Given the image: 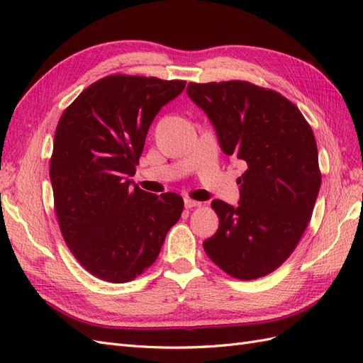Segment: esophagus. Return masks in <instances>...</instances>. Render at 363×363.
Masks as SVG:
<instances>
[{"label":"esophagus","instance_id":"1","mask_svg":"<svg viewBox=\"0 0 363 363\" xmlns=\"http://www.w3.org/2000/svg\"><path fill=\"white\" fill-rule=\"evenodd\" d=\"M196 206H200L199 201H194L191 199H184V207L186 208H192V207H196Z\"/></svg>","mask_w":363,"mask_h":363}]
</instances>
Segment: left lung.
<instances>
[{
	"label": "left lung",
	"mask_w": 363,
	"mask_h": 363,
	"mask_svg": "<svg viewBox=\"0 0 363 363\" xmlns=\"http://www.w3.org/2000/svg\"><path fill=\"white\" fill-rule=\"evenodd\" d=\"M186 92L224 155L247 163L239 204L212 201L219 227L204 251L232 277L267 276L292 255L311 221L321 188L313 131L295 104L248 82L189 83Z\"/></svg>",
	"instance_id": "obj_1"
}]
</instances>
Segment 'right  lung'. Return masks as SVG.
<instances>
[{"instance_id":"right-lung-1","label":"right lung","mask_w":363,"mask_h":363,"mask_svg":"<svg viewBox=\"0 0 363 363\" xmlns=\"http://www.w3.org/2000/svg\"><path fill=\"white\" fill-rule=\"evenodd\" d=\"M182 80L108 75L63 112L50 179L65 242L92 276L124 283L157 259L183 199L133 188L152 119L179 96Z\"/></svg>"}]
</instances>
